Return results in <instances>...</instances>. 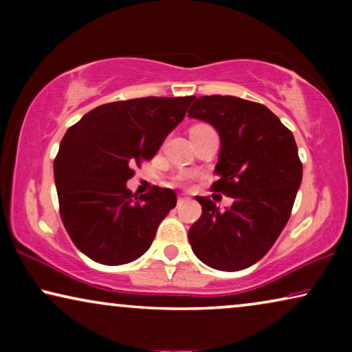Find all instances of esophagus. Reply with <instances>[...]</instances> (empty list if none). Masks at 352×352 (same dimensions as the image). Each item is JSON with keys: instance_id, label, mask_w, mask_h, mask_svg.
<instances>
[{"instance_id": "obj_1", "label": "esophagus", "mask_w": 352, "mask_h": 352, "mask_svg": "<svg viewBox=\"0 0 352 352\" xmlns=\"http://www.w3.org/2000/svg\"><path fill=\"white\" fill-rule=\"evenodd\" d=\"M187 200H189V197L187 195H184V194L177 195V204H184V201H187Z\"/></svg>"}]
</instances>
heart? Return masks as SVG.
<instances>
[{"label": "heart", "instance_id": "1", "mask_svg": "<svg viewBox=\"0 0 352 352\" xmlns=\"http://www.w3.org/2000/svg\"><path fill=\"white\" fill-rule=\"evenodd\" d=\"M186 181H187L186 176H177L176 177V182H179V184H181V182H186Z\"/></svg>", "mask_w": 352, "mask_h": 352}]
</instances>
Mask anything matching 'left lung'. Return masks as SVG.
<instances>
[{
    "label": "left lung",
    "instance_id": "8db88e82",
    "mask_svg": "<svg viewBox=\"0 0 352 352\" xmlns=\"http://www.w3.org/2000/svg\"><path fill=\"white\" fill-rule=\"evenodd\" d=\"M189 117L216 128L221 152L211 190L234 199L219 210L195 197L201 216L189 229L195 256L218 271H242L266 254L285 228L302 179L290 129L266 105L234 96L194 98Z\"/></svg>",
    "mask_w": 352,
    "mask_h": 352
}]
</instances>
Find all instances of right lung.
<instances>
[{"mask_svg":"<svg viewBox=\"0 0 352 352\" xmlns=\"http://www.w3.org/2000/svg\"><path fill=\"white\" fill-rule=\"evenodd\" d=\"M194 96L139 98L99 105L67 129L54 158L62 223L96 263L120 266L151 248L158 224L176 206L171 189L133 195L126 181L151 160L186 117Z\"/></svg>","mask_w":352,"mask_h":352,"instance_id":"right-lung-1","label":"right lung"}]
</instances>
